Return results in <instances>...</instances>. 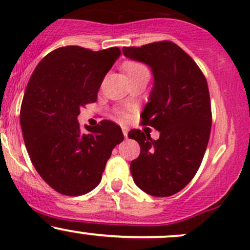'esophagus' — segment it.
Masks as SVG:
<instances>
[{
	"label": "esophagus",
	"mask_w": 250,
	"mask_h": 250,
	"mask_svg": "<svg viewBox=\"0 0 250 250\" xmlns=\"http://www.w3.org/2000/svg\"><path fill=\"white\" fill-rule=\"evenodd\" d=\"M122 133H123V135H125V139H127V136H128V128L127 127H122Z\"/></svg>",
	"instance_id": "esophagus-1"
}]
</instances>
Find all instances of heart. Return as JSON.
Segmentation results:
<instances>
[{
    "mask_svg": "<svg viewBox=\"0 0 250 250\" xmlns=\"http://www.w3.org/2000/svg\"><path fill=\"white\" fill-rule=\"evenodd\" d=\"M125 70L127 73V75H131V74L137 73V71H141V70H147V68L145 65L141 64V63H137V62H128L125 64Z\"/></svg>",
    "mask_w": 250,
    "mask_h": 250,
    "instance_id": "1",
    "label": "heart"
}]
</instances>
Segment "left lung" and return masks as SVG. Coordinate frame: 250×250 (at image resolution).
Instances as JSON below:
<instances>
[{"label": "left lung", "instance_id": "left-lung-1", "mask_svg": "<svg viewBox=\"0 0 250 250\" xmlns=\"http://www.w3.org/2000/svg\"><path fill=\"white\" fill-rule=\"evenodd\" d=\"M123 55L151 69L153 88L141 113L143 125L160 131L159 140L131 129L140 155L130 163L135 185L151 196L179 193L199 170L211 127L208 84L188 54L173 42L123 47Z\"/></svg>", "mask_w": 250, "mask_h": 250}]
</instances>
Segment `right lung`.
<instances>
[{"mask_svg":"<svg viewBox=\"0 0 250 250\" xmlns=\"http://www.w3.org/2000/svg\"><path fill=\"white\" fill-rule=\"evenodd\" d=\"M120 55L117 47H61L30 76L20 113L22 134L37 173L57 193L79 196L97 187L111 151L123 141L116 123L104 120L81 130L77 121L80 108L96 101Z\"/></svg>","mask_w":250,"mask_h":250,"instance_id":"1","label":"right lung"}]
</instances>
